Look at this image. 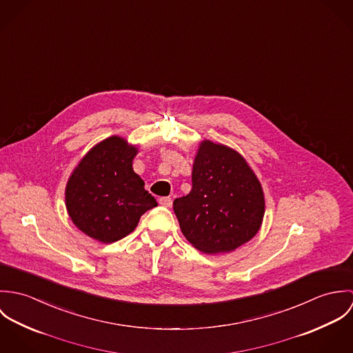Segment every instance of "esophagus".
Wrapping results in <instances>:
<instances>
[{
	"instance_id": "esophagus-1",
	"label": "esophagus",
	"mask_w": 353,
	"mask_h": 353,
	"mask_svg": "<svg viewBox=\"0 0 353 353\" xmlns=\"http://www.w3.org/2000/svg\"><path fill=\"white\" fill-rule=\"evenodd\" d=\"M159 203H160L161 206L171 208V205H172V200H171L170 197H161V199H159Z\"/></svg>"
}]
</instances>
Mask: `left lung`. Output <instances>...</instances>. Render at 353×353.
<instances>
[{"instance_id": "8db88e82", "label": "left lung", "mask_w": 353, "mask_h": 353, "mask_svg": "<svg viewBox=\"0 0 353 353\" xmlns=\"http://www.w3.org/2000/svg\"><path fill=\"white\" fill-rule=\"evenodd\" d=\"M193 188L174 201L185 238L206 254L236 250L259 231L265 214L262 186L239 152L209 140L200 143Z\"/></svg>"}]
</instances>
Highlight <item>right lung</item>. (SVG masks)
I'll use <instances>...</instances> for the list:
<instances>
[{
  "mask_svg": "<svg viewBox=\"0 0 353 353\" xmlns=\"http://www.w3.org/2000/svg\"><path fill=\"white\" fill-rule=\"evenodd\" d=\"M137 152L128 140L111 136L87 152L68 179L65 203L70 220L101 243L128 236L157 205L133 171Z\"/></svg>",
  "mask_w": 353,
  "mask_h": 353,
  "instance_id": "add662e5",
  "label": "right lung"
}]
</instances>
